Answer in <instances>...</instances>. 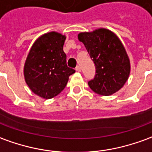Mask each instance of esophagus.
<instances>
[{"label": "esophagus", "instance_id": "obj_1", "mask_svg": "<svg viewBox=\"0 0 152 152\" xmlns=\"http://www.w3.org/2000/svg\"><path fill=\"white\" fill-rule=\"evenodd\" d=\"M76 72H80L81 71V69H80V67L79 66H77L76 67Z\"/></svg>", "mask_w": 152, "mask_h": 152}]
</instances>
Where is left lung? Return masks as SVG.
I'll use <instances>...</instances> for the list:
<instances>
[{
  "label": "left lung",
  "mask_w": 152,
  "mask_h": 152,
  "mask_svg": "<svg viewBox=\"0 0 152 152\" xmlns=\"http://www.w3.org/2000/svg\"><path fill=\"white\" fill-rule=\"evenodd\" d=\"M78 39L84 43L95 66V76L88 85L101 95H110L119 91L128 80L130 61L119 39L113 32L99 28L80 33Z\"/></svg>",
  "instance_id": "left-lung-1"
}]
</instances>
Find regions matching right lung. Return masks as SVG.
Returning a JSON list of instances; mask_svg holds the SVG:
<instances>
[{"instance_id":"right-lung-1","label":"right lung","mask_w":152,"mask_h":152,"mask_svg":"<svg viewBox=\"0 0 152 152\" xmlns=\"http://www.w3.org/2000/svg\"><path fill=\"white\" fill-rule=\"evenodd\" d=\"M66 37L57 32L43 34L33 44L25 61L24 79L34 93L51 99L65 88L75 70L66 65L63 51Z\"/></svg>"}]
</instances>
